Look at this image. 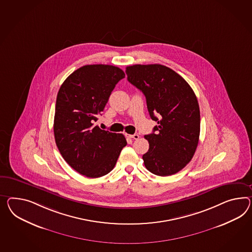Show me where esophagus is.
Segmentation results:
<instances>
[{
	"mask_svg": "<svg viewBox=\"0 0 252 252\" xmlns=\"http://www.w3.org/2000/svg\"><path fill=\"white\" fill-rule=\"evenodd\" d=\"M126 136H128L129 138H131V139H134V140H138L139 138H140V136L138 135V134H126Z\"/></svg>",
	"mask_w": 252,
	"mask_h": 252,
	"instance_id": "obj_1",
	"label": "esophagus"
}]
</instances>
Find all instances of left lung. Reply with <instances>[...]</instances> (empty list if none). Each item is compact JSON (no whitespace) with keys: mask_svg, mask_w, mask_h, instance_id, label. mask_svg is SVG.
Returning a JSON list of instances; mask_svg holds the SVG:
<instances>
[{"mask_svg":"<svg viewBox=\"0 0 252 252\" xmlns=\"http://www.w3.org/2000/svg\"><path fill=\"white\" fill-rule=\"evenodd\" d=\"M126 74L144 94L149 114L157 122L153 133L144 136L145 167L160 176L178 173L192 160L199 141L200 110L194 91L165 65H129Z\"/></svg>","mask_w":252,"mask_h":252,"instance_id":"8db88e82","label":"left lung"}]
</instances>
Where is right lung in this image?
<instances>
[{
	"instance_id": "obj_1",
	"label": "right lung",
	"mask_w": 252,
	"mask_h": 252,
	"mask_svg": "<svg viewBox=\"0 0 252 252\" xmlns=\"http://www.w3.org/2000/svg\"><path fill=\"white\" fill-rule=\"evenodd\" d=\"M124 78V72L114 65H83L66 78L58 91L56 143L65 161L87 177L109 174L127 144L123 134L94 125L117 83Z\"/></svg>"
}]
</instances>
